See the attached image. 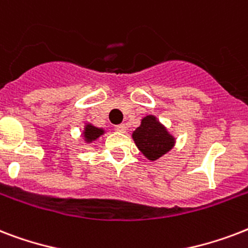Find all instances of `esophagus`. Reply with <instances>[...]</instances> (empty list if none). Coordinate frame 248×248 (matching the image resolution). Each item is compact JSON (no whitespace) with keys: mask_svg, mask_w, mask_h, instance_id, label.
<instances>
[{"mask_svg":"<svg viewBox=\"0 0 248 248\" xmlns=\"http://www.w3.org/2000/svg\"><path fill=\"white\" fill-rule=\"evenodd\" d=\"M116 130L118 132H126V130H127V126L124 124H117L116 126Z\"/></svg>","mask_w":248,"mask_h":248,"instance_id":"34e87169","label":"esophagus"}]
</instances>
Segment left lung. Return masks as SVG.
Returning <instances> with one entry per match:
<instances>
[{
	"instance_id": "8db88e82",
	"label": "left lung",
	"mask_w": 248,
	"mask_h": 248,
	"mask_svg": "<svg viewBox=\"0 0 248 248\" xmlns=\"http://www.w3.org/2000/svg\"><path fill=\"white\" fill-rule=\"evenodd\" d=\"M136 147L152 161L158 159L172 148L173 138L169 135L155 117L147 116L141 120V124L132 134Z\"/></svg>"
}]
</instances>
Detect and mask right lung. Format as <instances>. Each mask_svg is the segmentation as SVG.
Instances as JSON below:
<instances>
[{
    "label": "right lung",
    "instance_id": "add662e5",
    "mask_svg": "<svg viewBox=\"0 0 248 248\" xmlns=\"http://www.w3.org/2000/svg\"><path fill=\"white\" fill-rule=\"evenodd\" d=\"M101 134H103V130H100V128L93 127V126H91V124H86L85 138L89 140V141H91V140L99 138Z\"/></svg>",
    "mask_w": 248,
    "mask_h": 248
}]
</instances>
